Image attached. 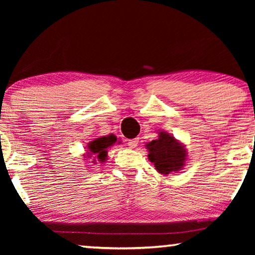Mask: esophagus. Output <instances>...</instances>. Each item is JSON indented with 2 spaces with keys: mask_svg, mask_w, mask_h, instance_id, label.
Wrapping results in <instances>:
<instances>
[{
  "mask_svg": "<svg viewBox=\"0 0 255 255\" xmlns=\"http://www.w3.org/2000/svg\"><path fill=\"white\" fill-rule=\"evenodd\" d=\"M128 146L130 148H135L138 146V139H131V140H128Z\"/></svg>",
  "mask_w": 255,
  "mask_h": 255,
  "instance_id": "34e87169",
  "label": "esophagus"
}]
</instances>
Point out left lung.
Listing matches in <instances>:
<instances>
[{
	"instance_id": "left-lung-1",
	"label": "left lung",
	"mask_w": 255,
	"mask_h": 255,
	"mask_svg": "<svg viewBox=\"0 0 255 255\" xmlns=\"http://www.w3.org/2000/svg\"><path fill=\"white\" fill-rule=\"evenodd\" d=\"M146 148L148 149V160L162 175L179 172L186 165V147L166 131L159 132L158 139L146 144Z\"/></svg>"
}]
</instances>
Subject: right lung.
Here are the masks:
<instances>
[{"label":"right lung","instance_id":"obj_1","mask_svg":"<svg viewBox=\"0 0 255 255\" xmlns=\"http://www.w3.org/2000/svg\"><path fill=\"white\" fill-rule=\"evenodd\" d=\"M120 144V140H117V137L115 134H108L103 135V137L95 138L94 140L89 141L87 145V151L85 154V158H94L93 163H97V161L103 163L106 162L108 159V148L115 144Z\"/></svg>","mask_w":255,"mask_h":255}]
</instances>
